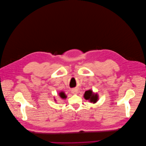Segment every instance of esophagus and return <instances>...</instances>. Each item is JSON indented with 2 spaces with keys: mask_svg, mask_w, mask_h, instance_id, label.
Segmentation results:
<instances>
[{
  "mask_svg": "<svg viewBox=\"0 0 146 146\" xmlns=\"http://www.w3.org/2000/svg\"><path fill=\"white\" fill-rule=\"evenodd\" d=\"M71 92L73 94H77L78 93V90H77V89L74 88V89H72Z\"/></svg>",
  "mask_w": 146,
  "mask_h": 146,
  "instance_id": "esophagus-1",
  "label": "esophagus"
}]
</instances>
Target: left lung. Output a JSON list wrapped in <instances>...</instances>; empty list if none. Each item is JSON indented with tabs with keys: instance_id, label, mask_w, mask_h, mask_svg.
<instances>
[{
	"instance_id": "obj_1",
	"label": "left lung",
	"mask_w": 146,
	"mask_h": 146,
	"mask_svg": "<svg viewBox=\"0 0 146 146\" xmlns=\"http://www.w3.org/2000/svg\"><path fill=\"white\" fill-rule=\"evenodd\" d=\"M84 98L86 100H88L90 102H93L95 103L98 100L99 96L98 94H94L93 93L91 90H89L88 91H86L84 94Z\"/></svg>"
}]
</instances>
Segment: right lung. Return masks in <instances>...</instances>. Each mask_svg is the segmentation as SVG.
<instances>
[{"label": "right lung", "mask_w": 146, "mask_h": 146, "mask_svg": "<svg viewBox=\"0 0 146 146\" xmlns=\"http://www.w3.org/2000/svg\"><path fill=\"white\" fill-rule=\"evenodd\" d=\"M59 96L60 97V98H62V99H66V94H65V93L64 92H60L59 93Z\"/></svg>", "instance_id": "right-lung-1"}]
</instances>
